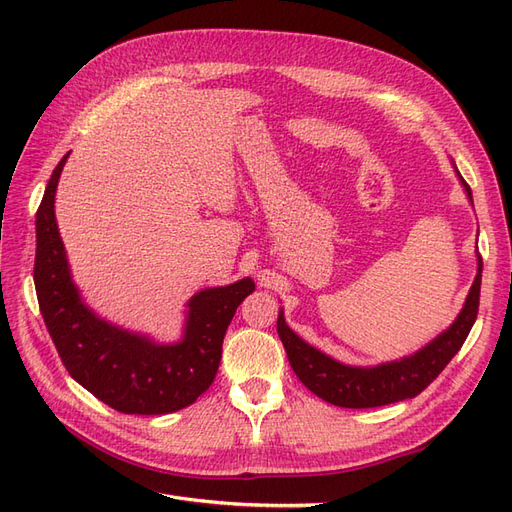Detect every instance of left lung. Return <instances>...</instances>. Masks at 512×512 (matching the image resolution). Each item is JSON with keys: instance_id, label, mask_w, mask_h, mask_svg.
I'll list each match as a JSON object with an SVG mask.
<instances>
[{"instance_id": "1", "label": "left lung", "mask_w": 512, "mask_h": 512, "mask_svg": "<svg viewBox=\"0 0 512 512\" xmlns=\"http://www.w3.org/2000/svg\"><path fill=\"white\" fill-rule=\"evenodd\" d=\"M459 179L472 203L470 185L463 181L461 175ZM480 273H483V258L478 254L474 284L468 292L466 305H463L451 327L418 352L376 367H352L331 359V356L316 350L314 346L305 344L286 324L284 312H280V316H277V333H280L286 348L290 367L309 391L339 408H376L412 399L440 376V371L451 363L453 356L466 342L478 314L480 277H483Z\"/></svg>"}]
</instances>
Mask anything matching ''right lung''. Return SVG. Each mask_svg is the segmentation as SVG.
Masks as SVG:
<instances>
[{
  "instance_id": "obj_1",
  "label": "right lung",
  "mask_w": 512,
  "mask_h": 512,
  "mask_svg": "<svg viewBox=\"0 0 512 512\" xmlns=\"http://www.w3.org/2000/svg\"><path fill=\"white\" fill-rule=\"evenodd\" d=\"M66 160L55 166L36 213L34 262L40 314L61 363L91 395L123 414H168L194 404L218 374L226 329L254 282L243 277L196 292L177 344H156L98 318L72 282L55 222V192Z\"/></svg>"
}]
</instances>
